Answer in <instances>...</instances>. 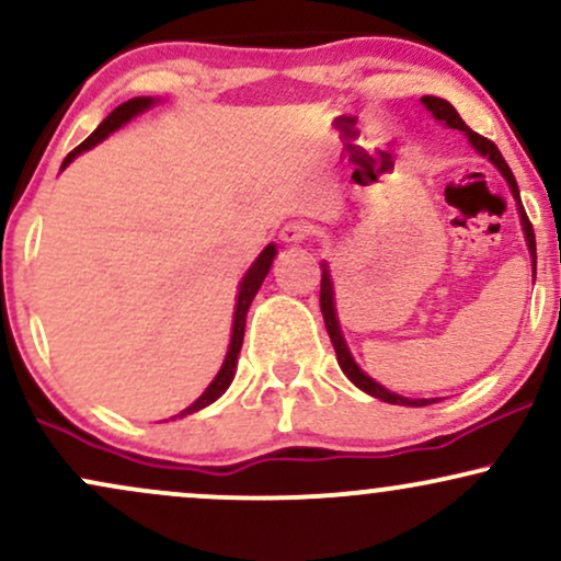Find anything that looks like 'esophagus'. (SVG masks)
Returning a JSON list of instances; mask_svg holds the SVG:
<instances>
[{
    "instance_id": "esophagus-1",
    "label": "esophagus",
    "mask_w": 561,
    "mask_h": 561,
    "mask_svg": "<svg viewBox=\"0 0 561 561\" xmlns=\"http://www.w3.org/2000/svg\"><path fill=\"white\" fill-rule=\"evenodd\" d=\"M308 234H311V229L300 221L287 224V227H282V231H279L282 242H287V244H302L308 240Z\"/></svg>"
}]
</instances>
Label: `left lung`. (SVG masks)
Here are the masks:
<instances>
[{
    "instance_id": "left-lung-1",
    "label": "left lung",
    "mask_w": 561,
    "mask_h": 561,
    "mask_svg": "<svg viewBox=\"0 0 561 561\" xmlns=\"http://www.w3.org/2000/svg\"><path fill=\"white\" fill-rule=\"evenodd\" d=\"M422 105L427 107L430 113H433V118L437 121L440 126L446 128H456V131H461L465 137L469 139V145L474 147V150L480 152L482 158H488L491 163L499 169L501 176L506 179L508 184V192H512L514 203H517V214H519V227H523V234H525V242H527V250H530V263H533V282H536V234H533V227L530 221H527V214L523 208V199H519V186H517V179H514L512 169L506 165V160L501 158L499 147L493 145L491 139L480 137V134H474L472 128H469L465 121H461V115L456 113V107L450 105V102L440 100V96H422ZM321 317H324V324H327V332H330V340L334 345V353H337V364L340 369L345 371V377L351 379L353 385H356L358 390L369 392L371 398H379V401L385 403H396V405H430L435 403L437 398H405V396H398V392H392L385 388V385H379L377 379H371L362 366L356 364V358H353L351 347L345 343V334H343V327H340V319H337V302H334V282H332V274H330V263L321 261Z\"/></svg>"
}]
</instances>
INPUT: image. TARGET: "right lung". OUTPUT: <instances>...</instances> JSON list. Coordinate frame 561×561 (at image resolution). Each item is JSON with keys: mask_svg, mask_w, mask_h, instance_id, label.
I'll list each match as a JSON object with an SVG mask.
<instances>
[{"mask_svg": "<svg viewBox=\"0 0 561 561\" xmlns=\"http://www.w3.org/2000/svg\"><path fill=\"white\" fill-rule=\"evenodd\" d=\"M158 102L160 100H156V96H134V100H128V102H124V105L115 107V111L107 115V118L102 121V124L96 126L94 131L89 134V137L83 139L73 152H70V156L66 158V163H62V169H68V165L81 156V152L92 150V147L100 145V141H105L107 137H111V134L118 131L121 126H126L131 118H137V115H141L145 111H150V107H156ZM274 259H276V244L268 242L266 248L261 250L259 259L250 263V268H248V272H244L240 287H237V289H240V293H237L234 319H231V337H229V347H227V356H224L221 369H218V375L214 379H210V385L203 390V396H199L195 403H190L184 411H179V414H176L179 420H182V416L195 414V411L205 409V405H210L214 401H218V398H221L224 392L229 390L231 379H234V371H237V358H240V351H242L244 319H248L250 302H253V298H255V295H259V289L263 285V279H266L268 272H272ZM176 416H171V420H176Z\"/></svg>", "mask_w": 561, "mask_h": 561, "instance_id": "1", "label": "right lung"}]
</instances>
